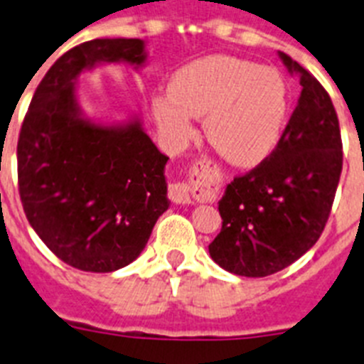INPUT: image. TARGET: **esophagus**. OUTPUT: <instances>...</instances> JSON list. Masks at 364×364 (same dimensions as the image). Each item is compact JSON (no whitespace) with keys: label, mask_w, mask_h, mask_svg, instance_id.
Listing matches in <instances>:
<instances>
[{"label":"esophagus","mask_w":364,"mask_h":364,"mask_svg":"<svg viewBox=\"0 0 364 364\" xmlns=\"http://www.w3.org/2000/svg\"><path fill=\"white\" fill-rule=\"evenodd\" d=\"M167 195H169V198H171L173 202H176V204H189L191 202V189H189V186L186 184V182H173L171 186H169V191H167Z\"/></svg>","instance_id":"esophagus-1"}]
</instances>
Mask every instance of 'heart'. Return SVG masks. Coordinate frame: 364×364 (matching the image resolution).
<instances>
[{"instance_id":"heart-1","label":"heart","mask_w":364,"mask_h":364,"mask_svg":"<svg viewBox=\"0 0 364 364\" xmlns=\"http://www.w3.org/2000/svg\"><path fill=\"white\" fill-rule=\"evenodd\" d=\"M286 87L279 73L235 56H208L176 70L169 96L153 102L154 118L175 144L204 118L205 136L222 159L255 166L277 146L284 125Z\"/></svg>"}]
</instances>
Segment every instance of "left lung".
I'll return each instance as SVG.
<instances>
[{
	"mask_svg": "<svg viewBox=\"0 0 364 364\" xmlns=\"http://www.w3.org/2000/svg\"><path fill=\"white\" fill-rule=\"evenodd\" d=\"M302 91L277 146L228 184L218 202L222 230L210 255L226 272L266 277L294 264L319 240L343 171L332 98L319 80L281 53Z\"/></svg>",
	"mask_w": 364,
	"mask_h": 364,
	"instance_id": "left-lung-1",
	"label": "left lung"
}]
</instances>
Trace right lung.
<instances>
[{
    "label": "right lung",
    "mask_w": 364,
    "mask_h": 364,
    "mask_svg": "<svg viewBox=\"0 0 364 364\" xmlns=\"http://www.w3.org/2000/svg\"><path fill=\"white\" fill-rule=\"evenodd\" d=\"M144 41L80 43L47 70L18 138V189L27 220L45 246L82 272L131 264L169 208L167 156L138 122L102 127L80 117L74 78L96 63L142 65Z\"/></svg>",
    "instance_id": "right-lung-1"
}]
</instances>
